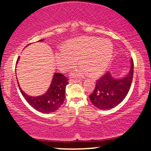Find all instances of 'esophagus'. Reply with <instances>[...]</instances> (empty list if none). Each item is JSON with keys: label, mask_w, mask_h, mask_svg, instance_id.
<instances>
[{"label": "esophagus", "mask_w": 151, "mask_h": 151, "mask_svg": "<svg viewBox=\"0 0 151 151\" xmlns=\"http://www.w3.org/2000/svg\"><path fill=\"white\" fill-rule=\"evenodd\" d=\"M80 82V80L79 79H70V83H79Z\"/></svg>", "instance_id": "esophagus-1"}]
</instances>
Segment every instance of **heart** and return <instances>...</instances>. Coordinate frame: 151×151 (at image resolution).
Listing matches in <instances>:
<instances>
[{
	"label": "heart",
	"instance_id": "obj_1",
	"mask_svg": "<svg viewBox=\"0 0 151 151\" xmlns=\"http://www.w3.org/2000/svg\"><path fill=\"white\" fill-rule=\"evenodd\" d=\"M113 55V45L106 39L81 37L68 41L65 47L55 53L58 67L62 72L71 70L77 64H82L74 70L72 75L81 77L90 72L98 74L108 67Z\"/></svg>",
	"mask_w": 151,
	"mask_h": 151
}]
</instances>
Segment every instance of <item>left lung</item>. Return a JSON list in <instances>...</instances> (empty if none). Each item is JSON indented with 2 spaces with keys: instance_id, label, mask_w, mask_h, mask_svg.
<instances>
[{
  "instance_id": "1",
  "label": "left lung",
  "mask_w": 151,
  "mask_h": 151,
  "mask_svg": "<svg viewBox=\"0 0 151 151\" xmlns=\"http://www.w3.org/2000/svg\"><path fill=\"white\" fill-rule=\"evenodd\" d=\"M133 77V61L131 60L129 74L122 78H114L109 72L96 81L90 100L97 109L106 110L116 106L129 92Z\"/></svg>"
}]
</instances>
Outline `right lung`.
<instances>
[{
    "instance_id": "add662e5",
    "label": "right lung",
    "mask_w": 151,
    "mask_h": 151,
    "mask_svg": "<svg viewBox=\"0 0 151 151\" xmlns=\"http://www.w3.org/2000/svg\"><path fill=\"white\" fill-rule=\"evenodd\" d=\"M42 40H44V39L40 40L38 42H41ZM19 58L17 60L16 65L18 63ZM67 80L68 79L65 77L63 74L55 73L51 84L47 91L44 94L37 96H28L21 89L18 82V84L20 92L31 106L40 112L44 114H50L58 110L63 104L65 99L66 86L68 84Z\"/></svg>"
}]
</instances>
